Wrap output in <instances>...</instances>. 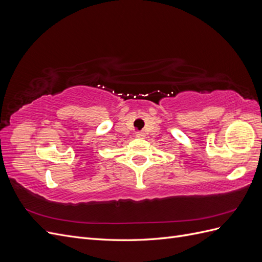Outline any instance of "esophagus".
<instances>
[{"instance_id": "1", "label": "esophagus", "mask_w": 262, "mask_h": 262, "mask_svg": "<svg viewBox=\"0 0 262 262\" xmlns=\"http://www.w3.org/2000/svg\"><path fill=\"white\" fill-rule=\"evenodd\" d=\"M136 136H137V138H143L144 137V133L143 132H137Z\"/></svg>"}]
</instances>
